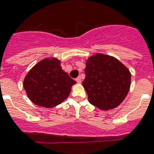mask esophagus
I'll return each mask as SVG.
<instances>
[{"label": "esophagus", "instance_id": "1", "mask_svg": "<svg viewBox=\"0 0 154 154\" xmlns=\"http://www.w3.org/2000/svg\"><path fill=\"white\" fill-rule=\"evenodd\" d=\"M76 81H77V83H78V84H81V77H77V78H76Z\"/></svg>", "mask_w": 154, "mask_h": 154}]
</instances>
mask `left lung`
<instances>
[{"instance_id": "obj_1", "label": "left lung", "mask_w": 154, "mask_h": 154, "mask_svg": "<svg viewBox=\"0 0 154 154\" xmlns=\"http://www.w3.org/2000/svg\"><path fill=\"white\" fill-rule=\"evenodd\" d=\"M82 82L89 103L103 110L118 106L130 89L131 73L116 58L95 54L86 61Z\"/></svg>"}]
</instances>
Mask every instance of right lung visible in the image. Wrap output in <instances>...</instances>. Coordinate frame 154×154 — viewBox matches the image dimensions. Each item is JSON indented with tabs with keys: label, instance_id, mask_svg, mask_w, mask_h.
<instances>
[{
	"label": "right lung",
	"instance_id": "right-lung-1",
	"mask_svg": "<svg viewBox=\"0 0 154 154\" xmlns=\"http://www.w3.org/2000/svg\"><path fill=\"white\" fill-rule=\"evenodd\" d=\"M60 61L48 58L40 61L28 72L23 81L27 96L39 106L51 108L69 96L76 81L60 66Z\"/></svg>",
	"mask_w": 154,
	"mask_h": 154
}]
</instances>
